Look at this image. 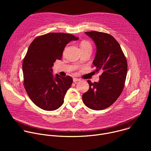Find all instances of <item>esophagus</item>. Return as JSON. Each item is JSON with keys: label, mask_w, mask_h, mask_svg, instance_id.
I'll return each instance as SVG.
<instances>
[{"label": "esophagus", "mask_w": 151, "mask_h": 151, "mask_svg": "<svg viewBox=\"0 0 151 151\" xmlns=\"http://www.w3.org/2000/svg\"><path fill=\"white\" fill-rule=\"evenodd\" d=\"M80 80H81L80 79H79V78H74L73 79V82H78V81H79Z\"/></svg>", "instance_id": "34e87169"}]
</instances>
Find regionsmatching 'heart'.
<instances>
[{
	"label": "heart",
	"mask_w": 151,
	"mask_h": 151,
	"mask_svg": "<svg viewBox=\"0 0 151 151\" xmlns=\"http://www.w3.org/2000/svg\"><path fill=\"white\" fill-rule=\"evenodd\" d=\"M80 45H81V48L82 49V51L88 49V48H92V46H91V43L90 42L87 41V40H82L81 42Z\"/></svg>",
	"instance_id": "heart-1"
}]
</instances>
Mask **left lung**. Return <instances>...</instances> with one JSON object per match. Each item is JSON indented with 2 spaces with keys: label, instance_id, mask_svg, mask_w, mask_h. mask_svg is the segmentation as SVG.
Masks as SVG:
<instances>
[{
  "label": "left lung",
  "instance_id": "left-lung-1",
  "mask_svg": "<svg viewBox=\"0 0 151 151\" xmlns=\"http://www.w3.org/2000/svg\"><path fill=\"white\" fill-rule=\"evenodd\" d=\"M85 33L96 45L94 72L101 74L98 82L87 81L90 88L82 95V100L91 109L103 110L111 106L121 95L127 73V61L119 43L112 35L96 31Z\"/></svg>",
  "mask_w": 151,
  "mask_h": 151
}]
</instances>
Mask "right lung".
I'll list each match as a JSON object with an SVG mask.
<instances>
[{"instance_id": "obj_1", "label": "right lung", "mask_w": 151, "mask_h": 151, "mask_svg": "<svg viewBox=\"0 0 151 151\" xmlns=\"http://www.w3.org/2000/svg\"><path fill=\"white\" fill-rule=\"evenodd\" d=\"M79 38L64 33H50L35 38L23 62L24 88L32 101L45 111H54L63 104L73 82L72 77L52 75V67L60 60L66 45Z\"/></svg>"}]
</instances>
